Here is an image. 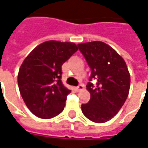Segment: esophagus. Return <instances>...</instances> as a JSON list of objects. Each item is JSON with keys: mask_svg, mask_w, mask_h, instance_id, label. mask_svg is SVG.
I'll list each match as a JSON object with an SVG mask.
<instances>
[{"mask_svg": "<svg viewBox=\"0 0 148 148\" xmlns=\"http://www.w3.org/2000/svg\"><path fill=\"white\" fill-rule=\"evenodd\" d=\"M76 90H77V92H79V91H82V90H84V86L82 85V84H80L76 88Z\"/></svg>", "mask_w": 148, "mask_h": 148, "instance_id": "34e87169", "label": "esophagus"}]
</instances>
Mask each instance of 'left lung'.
<instances>
[{"label": "left lung", "instance_id": "obj_1", "mask_svg": "<svg viewBox=\"0 0 148 148\" xmlns=\"http://www.w3.org/2000/svg\"><path fill=\"white\" fill-rule=\"evenodd\" d=\"M91 70L88 82L91 97L82 105V111L89 120L105 123L111 120L125 102L130 89V74L125 62L110 46L101 41L77 45Z\"/></svg>", "mask_w": 148, "mask_h": 148}]
</instances>
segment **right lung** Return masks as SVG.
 <instances>
[{
  "instance_id": "1",
  "label": "right lung",
  "mask_w": 148,
  "mask_h": 148,
  "mask_svg": "<svg viewBox=\"0 0 148 148\" xmlns=\"http://www.w3.org/2000/svg\"><path fill=\"white\" fill-rule=\"evenodd\" d=\"M74 42L47 41L27 55L18 73V86L24 103L42 119L63 111L71 90L61 81L62 66L77 51Z\"/></svg>"
}]
</instances>
